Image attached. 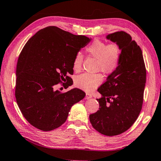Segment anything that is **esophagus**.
Here are the masks:
<instances>
[{
    "mask_svg": "<svg viewBox=\"0 0 161 161\" xmlns=\"http://www.w3.org/2000/svg\"><path fill=\"white\" fill-rule=\"evenodd\" d=\"M92 97V94H89V93H86V97H85V99H91Z\"/></svg>",
    "mask_w": 161,
    "mask_h": 161,
    "instance_id": "1",
    "label": "esophagus"
}]
</instances>
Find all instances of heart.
Instances as JSON below:
<instances>
[{"instance_id": "obj_1", "label": "heart", "mask_w": 161, "mask_h": 161, "mask_svg": "<svg viewBox=\"0 0 161 161\" xmlns=\"http://www.w3.org/2000/svg\"><path fill=\"white\" fill-rule=\"evenodd\" d=\"M89 55L97 59V69L106 74H111L118 67L121 57V50L116 43L107 45L104 42L96 40L86 47ZM83 62V55L77 53L73 60V69L78 71L81 69ZM103 77L100 74L84 73L75 79V84L79 88L86 92H91L100 85Z\"/></svg>"}]
</instances>
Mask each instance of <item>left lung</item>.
<instances>
[{"mask_svg":"<svg viewBox=\"0 0 161 161\" xmlns=\"http://www.w3.org/2000/svg\"><path fill=\"white\" fill-rule=\"evenodd\" d=\"M118 45L121 57L117 69L108 76L97 91L99 110L89 115L95 130L108 136L124 133L137 119L142 108L146 71L142 51L124 31L106 37Z\"/></svg>","mask_w":161,"mask_h":161,"instance_id":"1","label":"left lung"}]
</instances>
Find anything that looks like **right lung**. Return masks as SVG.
I'll use <instances>...</instances> for the list:
<instances>
[{
  "mask_svg": "<svg viewBox=\"0 0 161 161\" xmlns=\"http://www.w3.org/2000/svg\"><path fill=\"white\" fill-rule=\"evenodd\" d=\"M92 38L75 35L55 26L37 32L19 56L16 68V102L32 126L49 131L62 126L71 107L83 99L85 93L73 88L65 93L56 90L61 81L72 86L73 60Z\"/></svg>",
  "mask_w": 161,
  "mask_h": 161,
  "instance_id": "1",
  "label": "right lung"
}]
</instances>
